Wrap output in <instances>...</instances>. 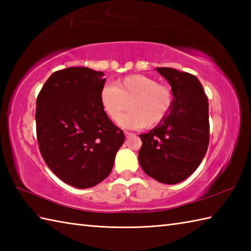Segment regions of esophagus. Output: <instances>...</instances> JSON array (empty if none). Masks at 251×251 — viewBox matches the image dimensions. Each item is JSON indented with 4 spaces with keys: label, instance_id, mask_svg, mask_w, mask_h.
Wrapping results in <instances>:
<instances>
[{
    "label": "esophagus",
    "instance_id": "1",
    "mask_svg": "<svg viewBox=\"0 0 251 251\" xmlns=\"http://www.w3.org/2000/svg\"><path fill=\"white\" fill-rule=\"evenodd\" d=\"M124 135H125L126 138H129V137H131L134 134H131V132H129V131H124Z\"/></svg>",
    "mask_w": 251,
    "mask_h": 251
}]
</instances>
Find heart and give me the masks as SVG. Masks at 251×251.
Wrapping results in <instances>:
<instances>
[{
    "mask_svg": "<svg viewBox=\"0 0 251 251\" xmlns=\"http://www.w3.org/2000/svg\"><path fill=\"white\" fill-rule=\"evenodd\" d=\"M174 96L167 85L157 84L141 74H132L115 84L105 86L100 101L112 120H117L128 107L131 111L121 118L119 124L130 128H142L159 124L172 109Z\"/></svg>",
    "mask_w": 251,
    "mask_h": 251,
    "instance_id": "1",
    "label": "heart"
}]
</instances>
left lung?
<instances>
[{"mask_svg": "<svg viewBox=\"0 0 251 251\" xmlns=\"http://www.w3.org/2000/svg\"><path fill=\"white\" fill-rule=\"evenodd\" d=\"M167 79L174 96L166 117L146 134L139 164L158 182L176 184L185 180L200 166L209 143L208 100L195 75L173 68H156Z\"/></svg>", "mask_w": 251, "mask_h": 251, "instance_id": "1", "label": "left lung"}]
</instances>
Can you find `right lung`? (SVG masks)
Instances as JSON below:
<instances>
[{
    "label": "right lung",
    "mask_w": 251,
    "mask_h": 251,
    "mask_svg": "<svg viewBox=\"0 0 251 251\" xmlns=\"http://www.w3.org/2000/svg\"><path fill=\"white\" fill-rule=\"evenodd\" d=\"M103 76L85 67L56 71L36 99L42 156L58 178L77 189L93 188L108 177L125 141L101 104Z\"/></svg>",
    "instance_id": "add662e5"
}]
</instances>
